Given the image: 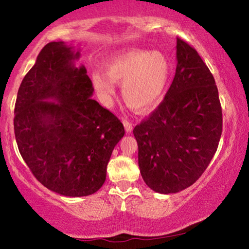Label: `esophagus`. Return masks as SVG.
<instances>
[{
    "label": "esophagus",
    "mask_w": 249,
    "mask_h": 249,
    "mask_svg": "<svg viewBox=\"0 0 249 249\" xmlns=\"http://www.w3.org/2000/svg\"><path fill=\"white\" fill-rule=\"evenodd\" d=\"M124 127L125 129V131H127L128 134H130V132L132 131V129H134V124H132L130 121L124 120Z\"/></svg>",
    "instance_id": "obj_1"
}]
</instances>
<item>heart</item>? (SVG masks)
<instances>
[{"label":"heart","mask_w":249,"mask_h":249,"mask_svg":"<svg viewBox=\"0 0 249 249\" xmlns=\"http://www.w3.org/2000/svg\"><path fill=\"white\" fill-rule=\"evenodd\" d=\"M169 77L170 62L162 52L131 49L112 56L105 63V74L100 71L93 72L91 84L105 103L112 101L114 85H118L129 107L148 112L162 101Z\"/></svg>","instance_id":"heart-1"}]
</instances>
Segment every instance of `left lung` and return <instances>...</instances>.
<instances>
[{
	"mask_svg": "<svg viewBox=\"0 0 249 249\" xmlns=\"http://www.w3.org/2000/svg\"><path fill=\"white\" fill-rule=\"evenodd\" d=\"M222 110L215 80L197 51L177 38V69L159 107L134 136L138 165L149 188L175 194L192 186L215 154Z\"/></svg>",
	"mask_w": 249,
	"mask_h": 249,
	"instance_id": "left-lung-1",
	"label": "left lung"
}]
</instances>
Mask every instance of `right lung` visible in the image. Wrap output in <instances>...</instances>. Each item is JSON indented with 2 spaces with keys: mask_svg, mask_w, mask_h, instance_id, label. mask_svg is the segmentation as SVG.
<instances>
[{
  "mask_svg": "<svg viewBox=\"0 0 249 249\" xmlns=\"http://www.w3.org/2000/svg\"><path fill=\"white\" fill-rule=\"evenodd\" d=\"M80 52L64 42L46 44L20 85L15 135L20 154L38 181L54 193H96L124 128L91 98L94 87Z\"/></svg>",
  "mask_w": 249,
  "mask_h": 249,
  "instance_id": "add662e5",
  "label": "right lung"
}]
</instances>
